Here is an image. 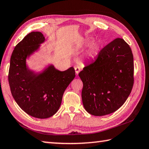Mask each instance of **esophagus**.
<instances>
[{
	"label": "esophagus",
	"instance_id": "obj_1",
	"mask_svg": "<svg viewBox=\"0 0 149 149\" xmlns=\"http://www.w3.org/2000/svg\"><path fill=\"white\" fill-rule=\"evenodd\" d=\"M74 69H75V72L76 74L78 75V74L79 73V72L80 71V68L79 67H74Z\"/></svg>",
	"mask_w": 149,
	"mask_h": 149
}]
</instances>
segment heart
<instances>
[{"mask_svg": "<svg viewBox=\"0 0 149 149\" xmlns=\"http://www.w3.org/2000/svg\"><path fill=\"white\" fill-rule=\"evenodd\" d=\"M101 49V43L98 41H95L91 43L87 54V58L89 60H94L96 58Z\"/></svg>", "mask_w": 149, "mask_h": 149, "instance_id": "b5f03b06", "label": "heart"}]
</instances>
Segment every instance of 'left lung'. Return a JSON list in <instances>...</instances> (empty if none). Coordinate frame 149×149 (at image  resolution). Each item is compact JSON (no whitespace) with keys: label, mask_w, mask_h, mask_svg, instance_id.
Segmentation results:
<instances>
[{"label":"left lung","mask_w":149,"mask_h":149,"mask_svg":"<svg viewBox=\"0 0 149 149\" xmlns=\"http://www.w3.org/2000/svg\"><path fill=\"white\" fill-rule=\"evenodd\" d=\"M78 76L83 82V105L89 113L103 116L116 111L127 100L134 84V58L130 46L123 39H116Z\"/></svg>","instance_id":"obj_1"}]
</instances>
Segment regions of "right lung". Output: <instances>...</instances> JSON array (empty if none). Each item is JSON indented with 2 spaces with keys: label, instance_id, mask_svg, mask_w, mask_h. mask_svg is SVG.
Masks as SVG:
<instances>
[{
  "label": "right lung",
  "instance_id": "right-lung-1",
  "mask_svg": "<svg viewBox=\"0 0 149 149\" xmlns=\"http://www.w3.org/2000/svg\"><path fill=\"white\" fill-rule=\"evenodd\" d=\"M45 41L43 33L32 32L17 45L10 58L8 81L14 100L30 116L46 119L60 108L63 93L75 77L71 67L61 71L49 64L41 71L30 69L26 60Z\"/></svg>",
  "mask_w": 149,
  "mask_h": 149
}]
</instances>
